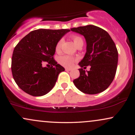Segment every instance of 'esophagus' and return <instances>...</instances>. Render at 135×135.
<instances>
[{"mask_svg":"<svg viewBox=\"0 0 135 135\" xmlns=\"http://www.w3.org/2000/svg\"><path fill=\"white\" fill-rule=\"evenodd\" d=\"M65 70H66V71H71V70H72V69H69V68H66Z\"/></svg>","mask_w":135,"mask_h":135,"instance_id":"obj_1","label":"esophagus"}]
</instances>
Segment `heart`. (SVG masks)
Here are the masks:
<instances>
[{"instance_id":"obj_1","label":"heart","mask_w":135,"mask_h":135,"mask_svg":"<svg viewBox=\"0 0 135 135\" xmlns=\"http://www.w3.org/2000/svg\"><path fill=\"white\" fill-rule=\"evenodd\" d=\"M72 38L73 41H74V44H75V46H76V45L78 44L80 41H83L82 38L79 36H77V35H74V36H72ZM62 43H63V39H61L58 42V43H57L56 45L55 49L57 52H59L60 51V49H61ZM76 61H77V58H74V57L71 56H69V55H63V56H60V58H59V62H60V64H61L62 66L66 68L72 67Z\"/></svg>"}]
</instances>
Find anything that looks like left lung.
Returning <instances> with one entry per match:
<instances>
[{
  "mask_svg": "<svg viewBox=\"0 0 135 135\" xmlns=\"http://www.w3.org/2000/svg\"><path fill=\"white\" fill-rule=\"evenodd\" d=\"M70 30L83 35L87 44L84 57L79 63L80 76L73 83L84 93H100L107 89L115 75L118 52L115 43L106 31L92 25ZM87 66H91L89 71L82 69Z\"/></svg>",
  "mask_w": 135,
  "mask_h": 135,
  "instance_id": "left-lung-1",
  "label": "left lung"
}]
</instances>
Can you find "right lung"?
<instances>
[{
  "label": "right lung",
  "mask_w": 135,
  "mask_h": 135,
  "mask_svg": "<svg viewBox=\"0 0 135 135\" xmlns=\"http://www.w3.org/2000/svg\"><path fill=\"white\" fill-rule=\"evenodd\" d=\"M70 31L38 29L30 32L16 45L12 56V74L23 91L41 97L53 88L59 74L65 70L53 58L56 45ZM44 64L51 66L44 68Z\"/></svg>",
  "instance_id": "add662e5"
}]
</instances>
